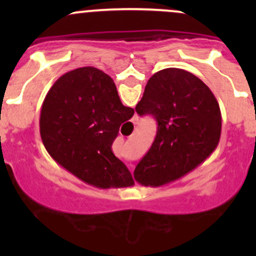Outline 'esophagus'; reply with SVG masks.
Masks as SVG:
<instances>
[{"label": "esophagus", "instance_id": "esophagus-1", "mask_svg": "<svg viewBox=\"0 0 256 256\" xmlns=\"http://www.w3.org/2000/svg\"><path fill=\"white\" fill-rule=\"evenodd\" d=\"M131 171H132V170H131Z\"/></svg>", "mask_w": 256, "mask_h": 256}]
</instances>
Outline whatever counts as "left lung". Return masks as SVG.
<instances>
[{
	"label": "left lung",
	"instance_id": "1",
	"mask_svg": "<svg viewBox=\"0 0 256 256\" xmlns=\"http://www.w3.org/2000/svg\"><path fill=\"white\" fill-rule=\"evenodd\" d=\"M135 110L157 122L154 144L134 171L142 186L160 187L186 176L213 154L220 140L222 114L216 96L183 69L154 74Z\"/></svg>",
	"mask_w": 256,
	"mask_h": 256
}]
</instances>
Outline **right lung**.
<instances>
[{"label":"right lung","mask_w":256,"mask_h":256,"mask_svg":"<svg viewBox=\"0 0 256 256\" xmlns=\"http://www.w3.org/2000/svg\"><path fill=\"white\" fill-rule=\"evenodd\" d=\"M134 112L124 106L108 74L82 66L63 74L49 89L40 110V138L52 158L88 184L128 187L132 177L112 146Z\"/></svg>","instance_id":"right-lung-1"}]
</instances>
